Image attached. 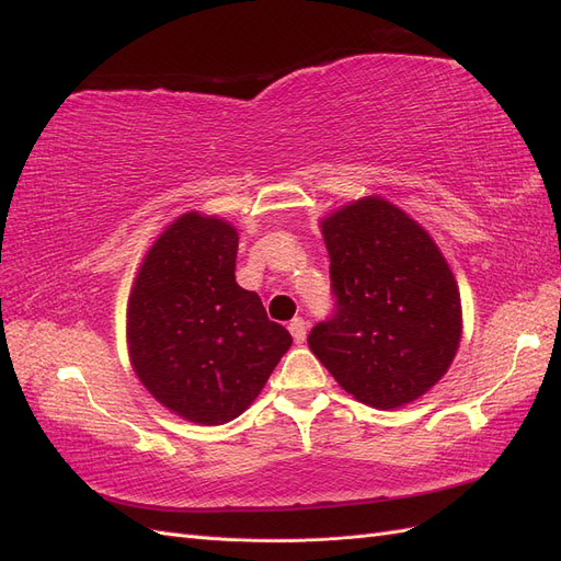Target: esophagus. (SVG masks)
<instances>
[{
    "mask_svg": "<svg viewBox=\"0 0 561 561\" xmlns=\"http://www.w3.org/2000/svg\"><path fill=\"white\" fill-rule=\"evenodd\" d=\"M290 334H293V339H295V344H304L307 342V322H304V318H295L293 322H290Z\"/></svg>",
    "mask_w": 561,
    "mask_h": 561,
    "instance_id": "esophagus-1",
    "label": "esophagus"
}]
</instances>
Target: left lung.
<instances>
[{
	"label": "left lung",
	"instance_id": "8db88e82",
	"mask_svg": "<svg viewBox=\"0 0 561 561\" xmlns=\"http://www.w3.org/2000/svg\"><path fill=\"white\" fill-rule=\"evenodd\" d=\"M320 227L336 301L309 348L355 400L377 410L416 400L445 377L461 342V297L443 252L379 196Z\"/></svg>",
	"mask_w": 561,
	"mask_h": 561
}]
</instances>
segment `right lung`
<instances>
[{
    "instance_id": "1",
    "label": "right lung",
    "mask_w": 561,
    "mask_h": 561,
    "mask_svg": "<svg viewBox=\"0 0 561 561\" xmlns=\"http://www.w3.org/2000/svg\"><path fill=\"white\" fill-rule=\"evenodd\" d=\"M239 233L186 213L168 227L133 283L126 336L135 375L178 416L219 426L260 396L293 336L236 283Z\"/></svg>"
}]
</instances>
